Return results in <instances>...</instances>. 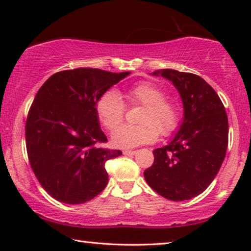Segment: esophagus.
<instances>
[{"label":"esophagus","mask_w":251,"mask_h":251,"mask_svg":"<svg viewBox=\"0 0 251 251\" xmlns=\"http://www.w3.org/2000/svg\"><path fill=\"white\" fill-rule=\"evenodd\" d=\"M123 154L126 155V156H133L136 154V151H129V150H125L123 151Z\"/></svg>","instance_id":"esophagus-1"}]
</instances>
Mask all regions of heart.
<instances>
[{
    "label": "heart",
    "instance_id": "1",
    "mask_svg": "<svg viewBox=\"0 0 251 251\" xmlns=\"http://www.w3.org/2000/svg\"><path fill=\"white\" fill-rule=\"evenodd\" d=\"M130 105H142L138 117L141 125H124L113 134V144L121 148H133L157 141L159 133L168 136L179 126L180 109L177 101L165 96L158 85L144 80L130 86L124 93ZM96 115L106 130L113 131L124 121L126 106L121 96L107 91L96 101Z\"/></svg>",
    "mask_w": 251,
    "mask_h": 251
}]
</instances>
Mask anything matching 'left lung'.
<instances>
[{
  "instance_id": "1",
  "label": "left lung",
  "mask_w": 251,
  "mask_h": 251,
  "mask_svg": "<svg viewBox=\"0 0 251 251\" xmlns=\"http://www.w3.org/2000/svg\"><path fill=\"white\" fill-rule=\"evenodd\" d=\"M172 80L184 103L185 115L175 138L157 148L154 163L144 172L152 189L174 201L201 194L217 175L228 146V117L217 93L201 76L159 70Z\"/></svg>"
}]
</instances>
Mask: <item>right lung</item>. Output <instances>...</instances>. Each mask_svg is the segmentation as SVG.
Segmentation results:
<instances>
[{
  "instance_id": "1",
  "label": "right lung",
  "mask_w": 251,
  "mask_h": 251,
  "mask_svg": "<svg viewBox=\"0 0 251 251\" xmlns=\"http://www.w3.org/2000/svg\"><path fill=\"white\" fill-rule=\"evenodd\" d=\"M127 75L87 67L61 71L37 92L25 124L26 151L37 180L56 201L83 203L107 185L105 163L122 151L100 146L107 137L96 101Z\"/></svg>"
}]
</instances>
